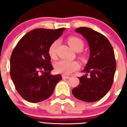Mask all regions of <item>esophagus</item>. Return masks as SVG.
<instances>
[{
	"label": "esophagus",
	"instance_id": "esophagus-1",
	"mask_svg": "<svg viewBox=\"0 0 127 127\" xmlns=\"http://www.w3.org/2000/svg\"><path fill=\"white\" fill-rule=\"evenodd\" d=\"M62 78L63 79H69V76H65V75H62Z\"/></svg>",
	"mask_w": 127,
	"mask_h": 127
}]
</instances>
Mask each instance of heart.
Wrapping results in <instances>:
<instances>
[{
	"mask_svg": "<svg viewBox=\"0 0 127 127\" xmlns=\"http://www.w3.org/2000/svg\"><path fill=\"white\" fill-rule=\"evenodd\" d=\"M67 42L70 48L75 51H80L84 47V43L81 39L74 36L69 37L67 39ZM58 41H55L50 45L48 53L51 58H55L56 49L58 46ZM79 65L76 61H67V60H60L55 64V69L58 73L63 74L69 75L79 69Z\"/></svg>",
	"mask_w": 127,
	"mask_h": 127,
	"instance_id": "1",
	"label": "heart"
}]
</instances>
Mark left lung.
Here are the masks:
<instances>
[{
	"mask_svg": "<svg viewBox=\"0 0 127 127\" xmlns=\"http://www.w3.org/2000/svg\"><path fill=\"white\" fill-rule=\"evenodd\" d=\"M86 39L90 47V58L85 75L79 77V85L72 93L77 99L87 102L98 101L105 96L113 85L116 68L113 48L104 35L88 27L76 29Z\"/></svg>",
	"mask_w": 127,
	"mask_h": 127,
	"instance_id": "obj_1",
	"label": "left lung"
}]
</instances>
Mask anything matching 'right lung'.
<instances>
[{
  "label": "right lung",
  "mask_w": 127,
  "mask_h": 127,
  "mask_svg": "<svg viewBox=\"0 0 127 127\" xmlns=\"http://www.w3.org/2000/svg\"><path fill=\"white\" fill-rule=\"evenodd\" d=\"M64 30L34 29L25 35L14 48L10 75L17 92L26 100L36 103L47 99L62 79L61 75L50 74L53 67L48 50Z\"/></svg>",
  "instance_id": "1"
}]
</instances>
